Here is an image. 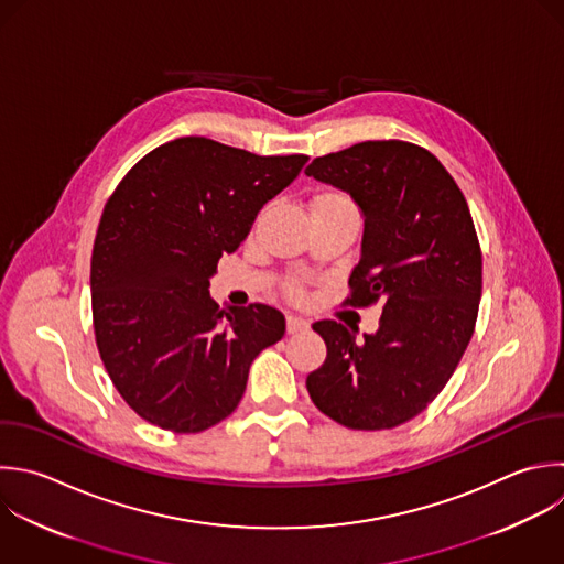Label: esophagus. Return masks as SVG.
Returning a JSON list of instances; mask_svg holds the SVG:
<instances>
[{
  "label": "esophagus",
  "mask_w": 564,
  "mask_h": 564,
  "mask_svg": "<svg viewBox=\"0 0 564 564\" xmlns=\"http://www.w3.org/2000/svg\"><path fill=\"white\" fill-rule=\"evenodd\" d=\"M308 328V322L306 319H302V317H297V315H289L286 317V333H302V330H306Z\"/></svg>",
  "instance_id": "1"
}]
</instances>
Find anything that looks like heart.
<instances>
[{
	"label": "heart",
	"instance_id": "b5f03b06",
	"mask_svg": "<svg viewBox=\"0 0 564 564\" xmlns=\"http://www.w3.org/2000/svg\"><path fill=\"white\" fill-rule=\"evenodd\" d=\"M313 205H341V207L355 209L352 203L348 200V196H344L341 192H324V194H319V196L315 198ZM291 293H293V295H300V289H293Z\"/></svg>",
	"mask_w": 564,
	"mask_h": 564
}]
</instances>
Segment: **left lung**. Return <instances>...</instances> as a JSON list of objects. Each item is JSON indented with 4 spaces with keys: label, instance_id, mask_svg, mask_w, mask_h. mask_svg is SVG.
I'll return each mask as SVG.
<instances>
[{
    "label": "left lung",
    "instance_id": "8db88e82",
    "mask_svg": "<svg viewBox=\"0 0 564 564\" xmlns=\"http://www.w3.org/2000/svg\"><path fill=\"white\" fill-rule=\"evenodd\" d=\"M306 176L361 209V258L346 304L383 308L364 339L335 319L313 324L326 359L306 377L308 394L350 430L397 427L434 401L474 333L482 258L469 207L438 159L405 141L319 156Z\"/></svg>",
    "mask_w": 564,
    "mask_h": 564
}]
</instances>
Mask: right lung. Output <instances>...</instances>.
Segmentation results:
<instances>
[{"label":"right lung","mask_w":564,"mask_h":564,"mask_svg":"<svg viewBox=\"0 0 564 564\" xmlns=\"http://www.w3.org/2000/svg\"><path fill=\"white\" fill-rule=\"evenodd\" d=\"M308 156H258L183 137L143 156L106 203L90 267L104 366L148 423L203 432L240 403L253 359L280 341L267 304L220 308L209 278Z\"/></svg>","instance_id":"right-lung-1"}]
</instances>
